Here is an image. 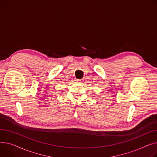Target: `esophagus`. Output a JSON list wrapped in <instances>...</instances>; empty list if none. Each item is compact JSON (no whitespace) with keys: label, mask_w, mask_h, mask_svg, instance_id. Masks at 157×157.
Returning <instances> with one entry per match:
<instances>
[{"label":"esophagus","mask_w":157,"mask_h":157,"mask_svg":"<svg viewBox=\"0 0 157 157\" xmlns=\"http://www.w3.org/2000/svg\"><path fill=\"white\" fill-rule=\"evenodd\" d=\"M82 81H83V80H82V79H77V82H82Z\"/></svg>","instance_id":"esophagus-1"}]
</instances>
